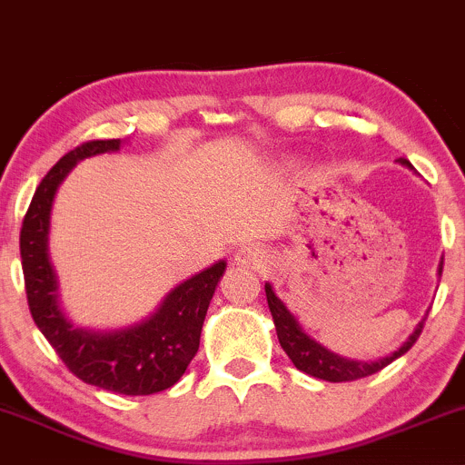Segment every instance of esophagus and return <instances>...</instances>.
<instances>
[{
  "label": "esophagus",
  "instance_id": "esophagus-1",
  "mask_svg": "<svg viewBox=\"0 0 465 465\" xmlns=\"http://www.w3.org/2000/svg\"><path fill=\"white\" fill-rule=\"evenodd\" d=\"M266 258L269 253L258 244H249V247H242L236 251L233 260H236L238 266H247V269H260V266L266 264Z\"/></svg>",
  "mask_w": 465,
  "mask_h": 465
}]
</instances>
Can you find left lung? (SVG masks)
Instances as JSON below:
<instances>
[{
  "mask_svg": "<svg viewBox=\"0 0 465 465\" xmlns=\"http://www.w3.org/2000/svg\"><path fill=\"white\" fill-rule=\"evenodd\" d=\"M398 163L407 165V168L413 170V165H411L409 159L400 157ZM441 269H444V258H441L437 275H441ZM264 291H266V302H269V311L273 314L277 339H280V345L284 348L288 359L292 361V365H295L300 371L328 382L359 381V378L371 376V373L381 371L382 367H387L389 362L400 359V356L407 354V351L413 348V343L418 341V336L421 334V328H424V322H426V317L421 319V322L415 325L413 332L409 334V339L389 356H382V359L378 361H356V359H348V356L336 354V351L325 348L323 343H319L317 339H312V336L303 330L300 319L288 311L286 303L275 295L273 286H271L269 282L264 284Z\"/></svg>",
  "mask_w": 465,
  "mask_h": 465,
  "instance_id": "left-lung-1",
  "label": "left lung"
}]
</instances>
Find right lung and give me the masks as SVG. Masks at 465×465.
Instances as JSON below:
<instances>
[{
  "label": "right lung",
  "mask_w": 465,
  "mask_h": 465,
  "mask_svg": "<svg viewBox=\"0 0 465 465\" xmlns=\"http://www.w3.org/2000/svg\"><path fill=\"white\" fill-rule=\"evenodd\" d=\"M120 146L122 140L87 142L69 151L45 174L21 227V266L32 319L69 371L106 391L151 396L173 387L199 351L203 322L227 262L218 260L181 282L153 314L126 328L94 330L69 319L61 306L58 275L50 258L52 203L74 165L94 154L117 153Z\"/></svg>",
  "instance_id": "add662e5"
}]
</instances>
